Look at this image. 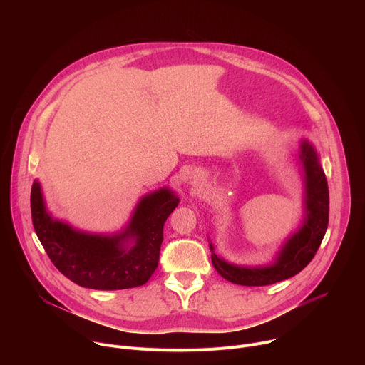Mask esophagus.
I'll use <instances>...</instances> for the list:
<instances>
[{
	"label": "esophagus",
	"mask_w": 365,
	"mask_h": 365,
	"mask_svg": "<svg viewBox=\"0 0 365 365\" xmlns=\"http://www.w3.org/2000/svg\"><path fill=\"white\" fill-rule=\"evenodd\" d=\"M186 180H187V183H189V185H192V186H199V185H202V183H203V176H202L200 173L192 172V173H189V175H187Z\"/></svg>",
	"instance_id": "obj_1"
}]
</instances>
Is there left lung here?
<instances>
[{"label": "left lung", "mask_w": 365, "mask_h": 365, "mask_svg": "<svg viewBox=\"0 0 365 365\" xmlns=\"http://www.w3.org/2000/svg\"><path fill=\"white\" fill-rule=\"evenodd\" d=\"M296 163L303 180V220L283 242L270 264L237 266L225 262L215 254L212 242V264L228 282L241 286H269L296 276L315 257L328 228L329 221V190L321 166L319 153L307 140H302Z\"/></svg>", "instance_id": "obj_1"}]
</instances>
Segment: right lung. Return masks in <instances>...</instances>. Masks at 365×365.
Wrapping results in <instances>:
<instances>
[{"mask_svg": "<svg viewBox=\"0 0 365 365\" xmlns=\"http://www.w3.org/2000/svg\"><path fill=\"white\" fill-rule=\"evenodd\" d=\"M30 200L34 231L56 269L82 287L120 290L143 286L158 269L163 227L180 199L166 186L144 195L115 234H92L55 220L37 179Z\"/></svg>", "mask_w": 365, "mask_h": 365, "instance_id": "obj_1", "label": "right lung"}]
</instances>
